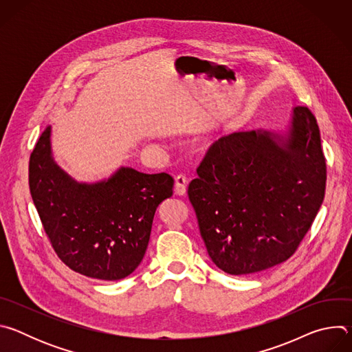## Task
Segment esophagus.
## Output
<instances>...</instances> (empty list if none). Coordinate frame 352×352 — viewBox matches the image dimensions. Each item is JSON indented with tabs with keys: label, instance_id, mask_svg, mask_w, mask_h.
<instances>
[{
	"label": "esophagus",
	"instance_id": "1",
	"mask_svg": "<svg viewBox=\"0 0 352 352\" xmlns=\"http://www.w3.org/2000/svg\"><path fill=\"white\" fill-rule=\"evenodd\" d=\"M186 184H188V179L185 175L179 174L175 177V193L179 195V196H184L186 193Z\"/></svg>",
	"mask_w": 352,
	"mask_h": 352
}]
</instances>
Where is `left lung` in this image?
Here are the masks:
<instances>
[{
  "instance_id": "8db88e82",
  "label": "left lung",
  "mask_w": 352,
  "mask_h": 352,
  "mask_svg": "<svg viewBox=\"0 0 352 352\" xmlns=\"http://www.w3.org/2000/svg\"><path fill=\"white\" fill-rule=\"evenodd\" d=\"M188 196L213 263L232 276L289 259L324 197L326 159L315 116L295 107L287 138L234 132L212 144Z\"/></svg>"
}]
</instances>
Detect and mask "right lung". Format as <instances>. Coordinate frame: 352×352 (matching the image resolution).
Here are the masks:
<instances>
[{
    "label": "right lung",
    "mask_w": 352,
    "mask_h": 352,
    "mask_svg": "<svg viewBox=\"0 0 352 352\" xmlns=\"http://www.w3.org/2000/svg\"><path fill=\"white\" fill-rule=\"evenodd\" d=\"M170 174L118 170L109 181L78 184L53 160L50 126L29 160V188L44 232L74 272L121 280L142 262L157 206L171 197Z\"/></svg>",
    "instance_id": "obj_1"
}]
</instances>
